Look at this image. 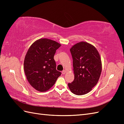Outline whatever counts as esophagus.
<instances>
[{"mask_svg":"<svg viewBox=\"0 0 124 124\" xmlns=\"http://www.w3.org/2000/svg\"><path fill=\"white\" fill-rule=\"evenodd\" d=\"M62 74H65L66 73V70H63L62 71Z\"/></svg>","mask_w":124,"mask_h":124,"instance_id":"1","label":"esophagus"}]
</instances>
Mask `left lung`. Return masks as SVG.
I'll return each mask as SVG.
<instances>
[{"label":"left lung","instance_id":"8db88e82","mask_svg":"<svg viewBox=\"0 0 124 124\" xmlns=\"http://www.w3.org/2000/svg\"><path fill=\"white\" fill-rule=\"evenodd\" d=\"M70 50L74 79L68 83L69 88L74 94L83 95L98 83L102 70L100 56L94 46L83 41L74 45Z\"/></svg>","mask_w":124,"mask_h":124}]
</instances>
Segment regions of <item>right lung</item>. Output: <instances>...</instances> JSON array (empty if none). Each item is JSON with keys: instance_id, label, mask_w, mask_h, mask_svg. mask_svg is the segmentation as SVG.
<instances>
[{"instance_id": "obj_1", "label": "right lung", "mask_w": 124, "mask_h": 124, "mask_svg": "<svg viewBox=\"0 0 124 124\" xmlns=\"http://www.w3.org/2000/svg\"><path fill=\"white\" fill-rule=\"evenodd\" d=\"M61 44L46 38L37 40L25 56L24 69L26 78L32 87L46 92L53 86L61 72L56 69L54 56Z\"/></svg>"}]
</instances>
